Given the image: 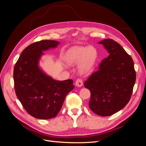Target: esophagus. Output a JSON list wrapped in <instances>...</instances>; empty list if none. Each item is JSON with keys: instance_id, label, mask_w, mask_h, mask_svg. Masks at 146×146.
Listing matches in <instances>:
<instances>
[{"instance_id": "34e87169", "label": "esophagus", "mask_w": 146, "mask_h": 146, "mask_svg": "<svg viewBox=\"0 0 146 146\" xmlns=\"http://www.w3.org/2000/svg\"><path fill=\"white\" fill-rule=\"evenodd\" d=\"M76 85L78 87H81L83 86V81L80 78H78L76 82Z\"/></svg>"}]
</instances>
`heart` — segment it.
Listing matches in <instances>:
<instances>
[{"instance_id": "heart-1", "label": "heart", "mask_w": 146, "mask_h": 146, "mask_svg": "<svg viewBox=\"0 0 146 146\" xmlns=\"http://www.w3.org/2000/svg\"><path fill=\"white\" fill-rule=\"evenodd\" d=\"M97 58V53L91 47L74 46L66 51L64 59L66 64H78V70L82 73H86L92 69Z\"/></svg>"}]
</instances>
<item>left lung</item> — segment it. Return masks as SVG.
Segmentation results:
<instances>
[{
    "mask_svg": "<svg viewBox=\"0 0 146 146\" xmlns=\"http://www.w3.org/2000/svg\"><path fill=\"white\" fill-rule=\"evenodd\" d=\"M102 44L109 53L99 69L84 83L91 92L90 109L98 115L108 116L129 102L136 81L133 61L119 43L105 39Z\"/></svg>",
    "mask_w": 146,
    "mask_h": 146,
    "instance_id": "1",
    "label": "left lung"
}]
</instances>
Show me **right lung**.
I'll return each mask as SVG.
<instances>
[{
    "label": "right lung",
    "mask_w": 146,
    "mask_h": 146,
    "mask_svg": "<svg viewBox=\"0 0 146 146\" xmlns=\"http://www.w3.org/2000/svg\"><path fill=\"white\" fill-rule=\"evenodd\" d=\"M60 43L54 40L34 42L22 52L15 66L16 94L27 112L35 118L56 116L66 95L74 88L71 79L55 80L39 67L42 52L56 48Z\"/></svg>",
    "instance_id": "1"
}]
</instances>
